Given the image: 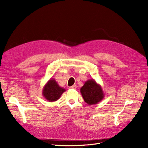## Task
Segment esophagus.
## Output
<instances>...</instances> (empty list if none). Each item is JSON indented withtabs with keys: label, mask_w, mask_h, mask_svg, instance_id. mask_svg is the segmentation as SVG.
<instances>
[{
	"label": "esophagus",
	"mask_w": 148,
	"mask_h": 148,
	"mask_svg": "<svg viewBox=\"0 0 148 148\" xmlns=\"http://www.w3.org/2000/svg\"><path fill=\"white\" fill-rule=\"evenodd\" d=\"M70 89H77V85H73V86H70Z\"/></svg>",
	"instance_id": "34e87169"
}]
</instances>
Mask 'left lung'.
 Instances as JSON below:
<instances>
[{
    "mask_svg": "<svg viewBox=\"0 0 148 148\" xmlns=\"http://www.w3.org/2000/svg\"><path fill=\"white\" fill-rule=\"evenodd\" d=\"M84 102L88 105H94L104 99L105 94L100 84L94 79H88L80 89Z\"/></svg>",
    "mask_w": 148,
    "mask_h": 148,
    "instance_id": "8db88e82",
    "label": "left lung"
}]
</instances>
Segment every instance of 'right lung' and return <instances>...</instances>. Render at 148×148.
Here are the masks:
<instances>
[{
	"mask_svg": "<svg viewBox=\"0 0 148 148\" xmlns=\"http://www.w3.org/2000/svg\"><path fill=\"white\" fill-rule=\"evenodd\" d=\"M65 91L66 89L60 87L54 79L51 78L44 85L42 92L48 101L54 102L59 99Z\"/></svg>",
	"mask_w": 148,
	"mask_h": 148,
	"instance_id": "obj_1",
	"label": "right lung"
}]
</instances>
